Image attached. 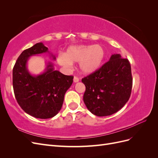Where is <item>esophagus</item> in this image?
<instances>
[{"label": "esophagus", "instance_id": "1", "mask_svg": "<svg viewBox=\"0 0 158 158\" xmlns=\"http://www.w3.org/2000/svg\"><path fill=\"white\" fill-rule=\"evenodd\" d=\"M73 80H74V83L78 82H79V78H78V77H76V76H74Z\"/></svg>", "mask_w": 158, "mask_h": 158}]
</instances>
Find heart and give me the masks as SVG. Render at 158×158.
<instances>
[{
    "mask_svg": "<svg viewBox=\"0 0 158 158\" xmlns=\"http://www.w3.org/2000/svg\"><path fill=\"white\" fill-rule=\"evenodd\" d=\"M105 56L106 51L100 45H74L69 47L64 55H60L57 61L66 70H70L73 63L78 62L80 70L84 74H89L99 69Z\"/></svg>",
    "mask_w": 158,
    "mask_h": 158,
    "instance_id": "b5f03b06",
    "label": "heart"
}]
</instances>
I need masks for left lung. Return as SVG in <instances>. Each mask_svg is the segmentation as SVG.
<instances>
[{
  "label": "left lung",
  "mask_w": 158,
  "mask_h": 158,
  "mask_svg": "<svg viewBox=\"0 0 158 158\" xmlns=\"http://www.w3.org/2000/svg\"><path fill=\"white\" fill-rule=\"evenodd\" d=\"M84 102L89 111L98 117L119 111L130 98L132 78L128 59L114 54L99 70L84 78Z\"/></svg>",
  "instance_id": "left-lung-1"
}]
</instances>
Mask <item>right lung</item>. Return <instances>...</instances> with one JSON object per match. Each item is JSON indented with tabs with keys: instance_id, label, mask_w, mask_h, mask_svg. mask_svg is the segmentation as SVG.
<instances>
[{
	"instance_id": "add662e5",
	"label": "right lung",
	"mask_w": 158,
	"mask_h": 158,
	"mask_svg": "<svg viewBox=\"0 0 158 158\" xmlns=\"http://www.w3.org/2000/svg\"><path fill=\"white\" fill-rule=\"evenodd\" d=\"M43 53H49L52 59H56L41 42L22 52L12 70V84L17 102L23 111L32 117L46 119L60 111L74 77L55 70L50 61L46 63L44 72L31 74L27 67L28 60L30 56Z\"/></svg>"
}]
</instances>
